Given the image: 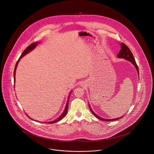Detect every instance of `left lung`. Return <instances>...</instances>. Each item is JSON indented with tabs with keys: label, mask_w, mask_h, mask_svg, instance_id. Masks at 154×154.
I'll return each instance as SVG.
<instances>
[{
	"label": "left lung",
	"mask_w": 154,
	"mask_h": 154,
	"mask_svg": "<svg viewBox=\"0 0 154 154\" xmlns=\"http://www.w3.org/2000/svg\"><path fill=\"white\" fill-rule=\"evenodd\" d=\"M121 50H120L119 53H118V57H119V58H124L125 59H127V60H129L130 62H131L136 67L137 71V73H138V75H139V68H138V66L136 62V60L134 59V57L133 56V54L132 53V52L131 51V50H130V48H128V47L124 43L122 42V44H121ZM89 108H90V110L91 111V112L92 113V114L95 116L97 117L98 119L101 120V121H114V120H118L119 119H121V118H122L123 116L121 117V118H118L117 119H103V118H100V116H98V115H97L92 110V109L90 107V105L89 104Z\"/></svg>",
	"instance_id": "1"
}]
</instances>
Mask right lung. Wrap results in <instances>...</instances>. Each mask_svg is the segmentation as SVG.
I'll return each mask as SVG.
<instances>
[{
	"label": "right lung",
	"instance_id": "obj_1",
	"mask_svg": "<svg viewBox=\"0 0 154 154\" xmlns=\"http://www.w3.org/2000/svg\"><path fill=\"white\" fill-rule=\"evenodd\" d=\"M39 42H33V43H32V44H31L30 45H29L24 51H23V52L22 53V54H21V55L20 56V57H19V59L17 60V63H16V64H15V68H14V82H15V71H16V68H17V65H18V62H19V60H20V59L23 57V56H24L25 54H26L27 53H28L29 52H30V51H32L36 46V45H37V44H38ZM69 97H70V95H69V97H68V101H67V103H66V107H65V110H64V111H63V113L57 118V119H56V120H54V121H51V122H48V124H53V123H56V122H58V121H59L60 120H61L62 118H64V116L66 115V113H67V112H68V101H69ZM26 116H27V115H26ZM27 117H29L28 116H27ZM30 119H31V118H30Z\"/></svg>",
	"mask_w": 154,
	"mask_h": 154
}]
</instances>
